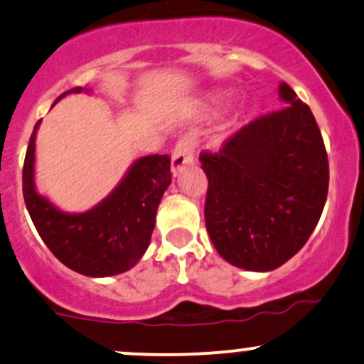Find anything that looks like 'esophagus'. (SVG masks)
Returning <instances> with one entry per match:
<instances>
[{"label": "esophagus", "instance_id": "esophagus-1", "mask_svg": "<svg viewBox=\"0 0 364 364\" xmlns=\"http://www.w3.org/2000/svg\"><path fill=\"white\" fill-rule=\"evenodd\" d=\"M193 161V146H191V139L190 138H181L176 145V149L173 151V159H171V173L176 176L181 171L183 166L190 164Z\"/></svg>", "mask_w": 364, "mask_h": 364}]
</instances>
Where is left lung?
Wrapping results in <instances>:
<instances>
[{"label": "left lung", "mask_w": 364, "mask_h": 364, "mask_svg": "<svg viewBox=\"0 0 364 364\" xmlns=\"http://www.w3.org/2000/svg\"><path fill=\"white\" fill-rule=\"evenodd\" d=\"M278 95L283 109L243 126L218 154L200 155L207 233L225 261L259 273L304 247L328 193V157L313 112L287 82Z\"/></svg>", "instance_id": "1"}]
</instances>
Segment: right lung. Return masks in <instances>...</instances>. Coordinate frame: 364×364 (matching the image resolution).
<instances>
[{
	"label": "right lung",
	"instance_id": "add662e5",
	"mask_svg": "<svg viewBox=\"0 0 364 364\" xmlns=\"http://www.w3.org/2000/svg\"><path fill=\"white\" fill-rule=\"evenodd\" d=\"M90 93L72 87L70 93ZM55 102V103H57ZM29 139L23 162V200L39 237L62 264L91 278L121 274L138 264L149 249L159 203L171 185L167 155H146L129 166L119 185L85 213H65L36 188V134Z\"/></svg>",
	"mask_w": 364,
	"mask_h": 364
}]
</instances>
